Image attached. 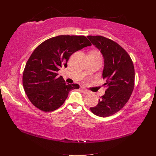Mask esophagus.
<instances>
[{"label":"esophagus","mask_w":156,"mask_h":156,"mask_svg":"<svg viewBox=\"0 0 156 156\" xmlns=\"http://www.w3.org/2000/svg\"><path fill=\"white\" fill-rule=\"evenodd\" d=\"M80 90H81V91L83 93H84V94H88L89 92H88V90H87L85 88H84V87H81L80 88Z\"/></svg>","instance_id":"esophagus-1"}]
</instances>
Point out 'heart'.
<instances>
[{"mask_svg":"<svg viewBox=\"0 0 156 156\" xmlns=\"http://www.w3.org/2000/svg\"><path fill=\"white\" fill-rule=\"evenodd\" d=\"M94 53H95V54H99V53L97 52H94Z\"/></svg>","mask_w":156,"mask_h":156,"instance_id":"1","label":"heart"}]
</instances>
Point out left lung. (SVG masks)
<instances>
[{
  "mask_svg": "<svg viewBox=\"0 0 156 156\" xmlns=\"http://www.w3.org/2000/svg\"><path fill=\"white\" fill-rule=\"evenodd\" d=\"M103 55L104 84L107 89L91 111L100 117L112 116L127 103L134 88L135 69L133 61L125 49L113 40L102 36L87 37Z\"/></svg>",
  "mask_w": 156,
  "mask_h": 156,
  "instance_id": "left-lung-1",
  "label": "left lung"
}]
</instances>
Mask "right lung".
I'll return each instance as SVG.
<instances>
[{
    "label": "right lung",
    "mask_w": 156,
    "mask_h": 156,
    "mask_svg": "<svg viewBox=\"0 0 156 156\" xmlns=\"http://www.w3.org/2000/svg\"><path fill=\"white\" fill-rule=\"evenodd\" d=\"M92 45L85 36L59 35L40 44L28 59L23 74V85L30 101L44 112H51L64 104L71 90L78 84H67L57 73L67 67L69 57Z\"/></svg>",
    "instance_id": "add662e5"
}]
</instances>
